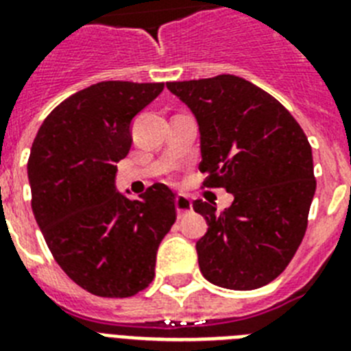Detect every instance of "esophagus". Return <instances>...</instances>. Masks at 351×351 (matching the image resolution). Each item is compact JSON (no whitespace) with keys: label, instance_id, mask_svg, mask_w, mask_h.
<instances>
[{"label":"esophagus","instance_id":"34e87169","mask_svg":"<svg viewBox=\"0 0 351 351\" xmlns=\"http://www.w3.org/2000/svg\"><path fill=\"white\" fill-rule=\"evenodd\" d=\"M176 209H178L179 218H182V216H186L188 213H191L193 206H191V200L186 197V195H178V197H176Z\"/></svg>","mask_w":351,"mask_h":351}]
</instances>
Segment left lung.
I'll return each instance as SVG.
<instances>
[{"label": "left lung", "mask_w": 351, "mask_h": 351, "mask_svg": "<svg viewBox=\"0 0 351 351\" xmlns=\"http://www.w3.org/2000/svg\"><path fill=\"white\" fill-rule=\"evenodd\" d=\"M200 132L207 188H225L223 213L195 200L207 221L197 243L200 272L230 290H255L287 269L302 243L316 181L306 133L274 96L235 75L167 82Z\"/></svg>", "instance_id": "obj_1"}]
</instances>
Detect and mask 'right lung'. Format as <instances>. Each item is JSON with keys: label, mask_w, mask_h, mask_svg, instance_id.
Returning a JSON list of instances; mask_svg holds the SVG:
<instances>
[{"label": "right lung", "mask_w": 351, "mask_h": 351, "mask_svg": "<svg viewBox=\"0 0 351 351\" xmlns=\"http://www.w3.org/2000/svg\"><path fill=\"white\" fill-rule=\"evenodd\" d=\"M163 82L105 80L45 117L31 145V207L52 256L98 297H132L151 285L161 239L176 221V193L156 182L130 200L116 190L132 147V119Z\"/></svg>", "instance_id": "right-lung-1"}]
</instances>
